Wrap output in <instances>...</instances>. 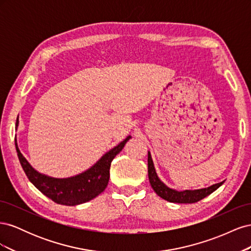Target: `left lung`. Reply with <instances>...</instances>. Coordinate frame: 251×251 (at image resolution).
Wrapping results in <instances>:
<instances>
[{"mask_svg": "<svg viewBox=\"0 0 251 251\" xmlns=\"http://www.w3.org/2000/svg\"><path fill=\"white\" fill-rule=\"evenodd\" d=\"M148 172H149V180L151 186L153 187L155 193L161 197L162 199L173 202V203H195L202 200L205 197H207L211 193H214L217 188L221 186L224 181L220 182V183L212 184L211 186L200 188V189H185V191L178 192L176 189L170 188L166 186L163 182L159 179L158 175L156 173L153 159H151V153L149 151L148 154Z\"/></svg>", "mask_w": 251, "mask_h": 251, "instance_id": "1", "label": "left lung"}]
</instances>
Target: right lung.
<instances>
[{"label":"right lung","mask_w":251,"mask_h":251,"mask_svg":"<svg viewBox=\"0 0 251 251\" xmlns=\"http://www.w3.org/2000/svg\"><path fill=\"white\" fill-rule=\"evenodd\" d=\"M18 126L19 123H17V127ZM131 138V136H127L118 146L102 155L100 160L87 171L68 178H53L39 173L21 153L17 139L16 149L26 176L41 193L57 204L75 206L96 198L104 191L109 183L111 162Z\"/></svg>","instance_id":"1"}]
</instances>
